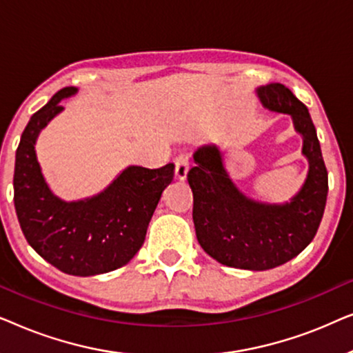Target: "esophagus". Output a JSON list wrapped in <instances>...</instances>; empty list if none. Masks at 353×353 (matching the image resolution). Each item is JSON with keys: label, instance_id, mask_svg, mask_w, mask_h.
Listing matches in <instances>:
<instances>
[{"label": "esophagus", "instance_id": "1", "mask_svg": "<svg viewBox=\"0 0 353 353\" xmlns=\"http://www.w3.org/2000/svg\"><path fill=\"white\" fill-rule=\"evenodd\" d=\"M190 170V156L186 152L178 154L175 159V176L178 180H185Z\"/></svg>", "mask_w": 353, "mask_h": 353}]
</instances>
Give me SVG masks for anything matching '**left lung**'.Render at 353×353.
Segmentation results:
<instances>
[{
	"label": "left lung",
	"mask_w": 353,
	"mask_h": 353,
	"mask_svg": "<svg viewBox=\"0 0 353 353\" xmlns=\"http://www.w3.org/2000/svg\"><path fill=\"white\" fill-rule=\"evenodd\" d=\"M257 93L267 109L291 115L303 137L310 170L302 190L284 205L249 199L228 178L216 146L194 152L188 183L201 248L226 267L262 272L289 262L315 238L326 205L327 170L307 105L281 83L260 86Z\"/></svg>",
	"instance_id": "8db88e82"
}]
</instances>
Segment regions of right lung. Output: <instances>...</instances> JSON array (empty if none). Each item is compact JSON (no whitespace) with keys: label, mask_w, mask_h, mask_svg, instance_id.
<instances>
[{"label":"right lung","mask_w":353,"mask_h":353,"mask_svg":"<svg viewBox=\"0 0 353 353\" xmlns=\"http://www.w3.org/2000/svg\"><path fill=\"white\" fill-rule=\"evenodd\" d=\"M77 93L65 86L32 115L16 151L14 205L27 243L46 262L74 276H93L123 267L141 249L148 225L175 165L128 167L91 199L64 202L50 191L37 161L41 128L59 114L61 99Z\"/></svg>","instance_id":"right-lung-1"}]
</instances>
